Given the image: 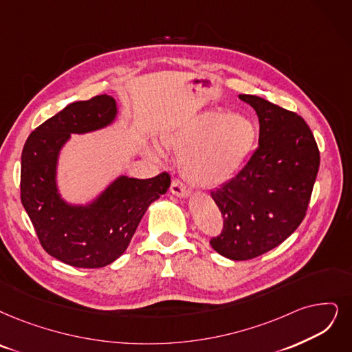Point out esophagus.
Wrapping results in <instances>:
<instances>
[{"instance_id":"34e87169","label":"esophagus","mask_w":352,"mask_h":352,"mask_svg":"<svg viewBox=\"0 0 352 352\" xmlns=\"http://www.w3.org/2000/svg\"><path fill=\"white\" fill-rule=\"evenodd\" d=\"M170 192L176 196H182V198L189 195V189L184 184H182V180H179V179H173L172 185H170Z\"/></svg>"}]
</instances>
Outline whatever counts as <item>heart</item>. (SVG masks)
<instances>
[{
    "label": "heart",
    "mask_w": 352,
    "mask_h": 352,
    "mask_svg": "<svg viewBox=\"0 0 352 352\" xmlns=\"http://www.w3.org/2000/svg\"><path fill=\"white\" fill-rule=\"evenodd\" d=\"M248 118L209 111L162 137L164 148L180 156L185 177L195 186L215 188L240 170L256 143Z\"/></svg>",
    "instance_id": "heart-1"
}]
</instances>
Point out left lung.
<instances>
[{
  "label": "left lung",
  "instance_id": "obj_1",
  "mask_svg": "<svg viewBox=\"0 0 352 352\" xmlns=\"http://www.w3.org/2000/svg\"><path fill=\"white\" fill-rule=\"evenodd\" d=\"M258 147L247 164L210 196L223 225L210 245L231 260H251L282 244L302 223L319 170V148L306 121L256 95Z\"/></svg>",
  "mask_w": 352,
  "mask_h": 352
}]
</instances>
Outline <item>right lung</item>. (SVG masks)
<instances>
[{
  "label": "right lung",
  "instance_id": "right-lung-1",
  "mask_svg": "<svg viewBox=\"0 0 352 352\" xmlns=\"http://www.w3.org/2000/svg\"><path fill=\"white\" fill-rule=\"evenodd\" d=\"M114 98L104 94L65 107L29 135L21 154L20 196L46 252L69 265L98 269L127 250L151 202L170 186V175L118 177L91 206H70L56 188V160L70 133L102 129L114 120Z\"/></svg>",
  "mask_w": 352,
  "mask_h": 352
}]
</instances>
